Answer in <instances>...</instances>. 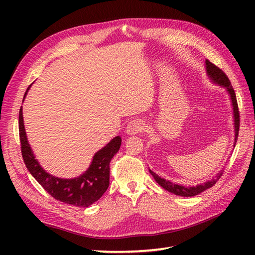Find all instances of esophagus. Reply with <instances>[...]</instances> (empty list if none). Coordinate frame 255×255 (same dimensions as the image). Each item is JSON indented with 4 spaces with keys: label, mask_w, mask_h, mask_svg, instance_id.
<instances>
[{
    "label": "esophagus",
    "mask_w": 255,
    "mask_h": 255,
    "mask_svg": "<svg viewBox=\"0 0 255 255\" xmlns=\"http://www.w3.org/2000/svg\"><path fill=\"white\" fill-rule=\"evenodd\" d=\"M144 123L140 119H134V121H131L127 125L126 127V132L128 134H137L142 132L144 130Z\"/></svg>",
    "instance_id": "1"
}]
</instances>
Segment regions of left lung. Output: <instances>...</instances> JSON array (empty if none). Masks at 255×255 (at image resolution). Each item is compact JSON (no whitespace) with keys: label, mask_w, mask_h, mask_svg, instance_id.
<instances>
[{"label":"left lung","mask_w":255,"mask_h":255,"mask_svg":"<svg viewBox=\"0 0 255 255\" xmlns=\"http://www.w3.org/2000/svg\"><path fill=\"white\" fill-rule=\"evenodd\" d=\"M206 71H207V75L210 78V80L213 81L214 83L219 84L221 86L226 88L227 92H228L230 95V100L232 103V107H234V119H235V142L234 145L237 143V139H238V134H239V127H240V115H239V108H238V103H237V97L235 90L232 88L230 80L227 77L226 73L223 71V70L219 69L217 66H215L214 63H211L209 60H206ZM225 167H223L216 177H213L210 181H207L202 184H198L196 186H183V185H178V184H174L170 181H166L164 178L160 177L158 174H155L154 172L151 170L150 173L151 175L154 177V180L156 183L159 184L160 186L166 189L167 192H170L172 194L178 195V196H184V197H192L195 196V195H198L202 192L206 191L210 187H213L219 178L221 177L224 173Z\"/></svg>","instance_id":"8db88e82"}]
</instances>
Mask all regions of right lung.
<instances>
[{"instance_id": "right-lung-1", "label": "right lung", "mask_w": 255, "mask_h": 255, "mask_svg": "<svg viewBox=\"0 0 255 255\" xmlns=\"http://www.w3.org/2000/svg\"><path fill=\"white\" fill-rule=\"evenodd\" d=\"M29 88L30 85L27 91ZM18 128L21 155L27 170L53 198L77 207H89L106 192L110 186V163L113 156L121 148V137L117 136L112 139V141L108 142L104 148L97 151L90 167L82 175L74 178H60L47 173L35 159L30 145L27 141L21 107L19 110Z\"/></svg>"}]
</instances>
